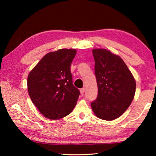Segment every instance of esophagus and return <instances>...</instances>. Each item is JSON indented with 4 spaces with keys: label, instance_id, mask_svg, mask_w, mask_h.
Listing matches in <instances>:
<instances>
[{
    "label": "esophagus",
    "instance_id": "1",
    "mask_svg": "<svg viewBox=\"0 0 156 156\" xmlns=\"http://www.w3.org/2000/svg\"><path fill=\"white\" fill-rule=\"evenodd\" d=\"M80 93L82 94H84V92H85V88H81L80 90Z\"/></svg>",
    "mask_w": 156,
    "mask_h": 156
}]
</instances>
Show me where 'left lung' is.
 Masks as SVG:
<instances>
[{
  "instance_id": "1",
  "label": "left lung",
  "mask_w": 156,
  "mask_h": 156,
  "mask_svg": "<svg viewBox=\"0 0 156 156\" xmlns=\"http://www.w3.org/2000/svg\"><path fill=\"white\" fill-rule=\"evenodd\" d=\"M98 97L91 103L94 115L112 121L124 113L133 101L136 82L124 61L105 49H92Z\"/></svg>"
}]
</instances>
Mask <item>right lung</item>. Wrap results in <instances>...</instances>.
<instances>
[{
    "instance_id": "obj_1",
    "label": "right lung",
    "mask_w": 156,
    "mask_h": 156,
    "mask_svg": "<svg viewBox=\"0 0 156 156\" xmlns=\"http://www.w3.org/2000/svg\"><path fill=\"white\" fill-rule=\"evenodd\" d=\"M76 49H59L48 53L29 72L27 90L39 111L47 119L57 120L75 107L80 92L72 84L70 66Z\"/></svg>"
}]
</instances>
